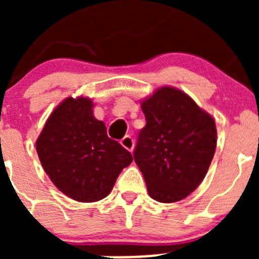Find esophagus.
Returning a JSON list of instances; mask_svg holds the SVG:
<instances>
[{
	"mask_svg": "<svg viewBox=\"0 0 259 259\" xmlns=\"http://www.w3.org/2000/svg\"><path fill=\"white\" fill-rule=\"evenodd\" d=\"M120 144H122V145L124 146L125 149L130 150V152H132V150H134L135 141H134V139H132V137L130 136V135H127V136L123 137L122 140H120Z\"/></svg>",
	"mask_w": 259,
	"mask_h": 259,
	"instance_id": "esophagus-1",
	"label": "esophagus"
}]
</instances>
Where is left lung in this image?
<instances>
[{"label": "left lung", "mask_w": 259, "mask_h": 259, "mask_svg": "<svg viewBox=\"0 0 259 259\" xmlns=\"http://www.w3.org/2000/svg\"><path fill=\"white\" fill-rule=\"evenodd\" d=\"M146 125L134 157L149 196L176 202L197 188L217 148L214 119L182 91L163 87L141 104Z\"/></svg>", "instance_id": "8db88e82"}]
</instances>
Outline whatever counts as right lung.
I'll return each instance as SVG.
<instances>
[{
	"label": "right lung",
	"mask_w": 259,
	"mask_h": 259,
	"mask_svg": "<svg viewBox=\"0 0 259 259\" xmlns=\"http://www.w3.org/2000/svg\"><path fill=\"white\" fill-rule=\"evenodd\" d=\"M88 98H66L52 113L36 141L40 162L57 188L80 202L111 192L132 154L110 139L105 123L93 116Z\"/></svg>",
	"instance_id": "right-lung-1"
}]
</instances>
